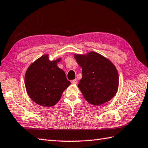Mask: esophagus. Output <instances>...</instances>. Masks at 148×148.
<instances>
[{
    "instance_id": "34e87169",
    "label": "esophagus",
    "mask_w": 148,
    "mask_h": 148,
    "mask_svg": "<svg viewBox=\"0 0 148 148\" xmlns=\"http://www.w3.org/2000/svg\"><path fill=\"white\" fill-rule=\"evenodd\" d=\"M71 83L73 84H76L77 83V79H74V80H72L71 81Z\"/></svg>"
}]
</instances>
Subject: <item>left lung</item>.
I'll use <instances>...</instances> for the list:
<instances>
[{"label": "left lung", "mask_w": 148, "mask_h": 148, "mask_svg": "<svg viewBox=\"0 0 148 148\" xmlns=\"http://www.w3.org/2000/svg\"><path fill=\"white\" fill-rule=\"evenodd\" d=\"M82 68L83 77L78 88L84 99L92 105L103 104L112 99L118 89V71L112 63L95 52L75 55Z\"/></svg>", "instance_id": "1"}]
</instances>
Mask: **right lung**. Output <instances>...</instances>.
Listing matches in <instances>:
<instances>
[{
	"label": "right lung",
	"instance_id": "add662e5",
	"mask_svg": "<svg viewBox=\"0 0 148 148\" xmlns=\"http://www.w3.org/2000/svg\"><path fill=\"white\" fill-rule=\"evenodd\" d=\"M48 57V54L40 56L29 66L25 76L28 95L34 102L44 107L55 106L71 84L64 71L57 66L60 58L50 61Z\"/></svg>",
	"mask_w": 148,
	"mask_h": 148
}]
</instances>
